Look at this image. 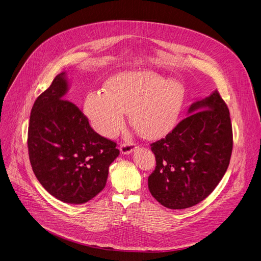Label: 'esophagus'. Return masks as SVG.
<instances>
[{"label":"esophagus","instance_id":"34e87169","mask_svg":"<svg viewBox=\"0 0 261 261\" xmlns=\"http://www.w3.org/2000/svg\"><path fill=\"white\" fill-rule=\"evenodd\" d=\"M136 149H137V146L135 144H122L120 147V150L124 155H129Z\"/></svg>","mask_w":261,"mask_h":261}]
</instances>
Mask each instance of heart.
I'll list each match as a JSON object with an SVG mask.
<instances>
[{
	"label": "heart",
	"mask_w": 261,
	"mask_h": 261,
	"mask_svg": "<svg viewBox=\"0 0 261 261\" xmlns=\"http://www.w3.org/2000/svg\"><path fill=\"white\" fill-rule=\"evenodd\" d=\"M186 101V89L152 70H132L107 80L105 91L89 92L84 113L91 127L105 137L122 128L125 114L130 123L148 139H158L177 126Z\"/></svg>",
	"instance_id": "heart-1"
}]
</instances>
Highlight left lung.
<instances>
[{"label": "left lung", "instance_id": "obj_1", "mask_svg": "<svg viewBox=\"0 0 261 261\" xmlns=\"http://www.w3.org/2000/svg\"><path fill=\"white\" fill-rule=\"evenodd\" d=\"M187 115L151 145L156 168L148 186L170 209L192 207L207 198L224 177L232 153L230 113L217 89L193 103Z\"/></svg>", "mask_w": 261, "mask_h": 261}]
</instances>
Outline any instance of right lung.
Here are the masks:
<instances>
[{"mask_svg":"<svg viewBox=\"0 0 261 261\" xmlns=\"http://www.w3.org/2000/svg\"><path fill=\"white\" fill-rule=\"evenodd\" d=\"M66 73L36 99L30 115L28 151L32 170L46 192L68 204H83L106 185L109 165L120 155L113 141L89 126L66 100Z\"/></svg>","mask_w":261,"mask_h":261,"instance_id":"right-lung-1","label":"right lung"}]
</instances>
